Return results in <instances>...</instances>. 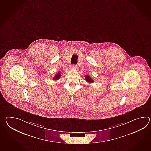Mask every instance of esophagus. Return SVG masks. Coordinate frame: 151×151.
Masks as SVG:
<instances>
[{"label":"esophagus","mask_w":151,"mask_h":151,"mask_svg":"<svg viewBox=\"0 0 151 151\" xmlns=\"http://www.w3.org/2000/svg\"><path fill=\"white\" fill-rule=\"evenodd\" d=\"M71 68L72 69H76V68H77V66L76 65H71Z\"/></svg>","instance_id":"esophagus-1"}]
</instances>
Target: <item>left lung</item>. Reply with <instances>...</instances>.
<instances>
[{
  "label": "left lung",
  "instance_id": "1",
  "mask_svg": "<svg viewBox=\"0 0 151 151\" xmlns=\"http://www.w3.org/2000/svg\"><path fill=\"white\" fill-rule=\"evenodd\" d=\"M85 79H86V81L87 82H89V83H93V82H94V81L91 78V77H90L89 76H88V75H86Z\"/></svg>",
  "mask_w": 151,
  "mask_h": 151
}]
</instances>
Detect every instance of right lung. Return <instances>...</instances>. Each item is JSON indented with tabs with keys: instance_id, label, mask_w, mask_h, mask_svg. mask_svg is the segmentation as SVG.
Segmentation results:
<instances>
[{
	"instance_id": "obj_1",
	"label": "right lung",
	"mask_w": 151,
	"mask_h": 151,
	"mask_svg": "<svg viewBox=\"0 0 151 151\" xmlns=\"http://www.w3.org/2000/svg\"><path fill=\"white\" fill-rule=\"evenodd\" d=\"M61 76V74H60V72H58L57 74H56V75L55 76V77H54V80H58L60 77Z\"/></svg>"
}]
</instances>
